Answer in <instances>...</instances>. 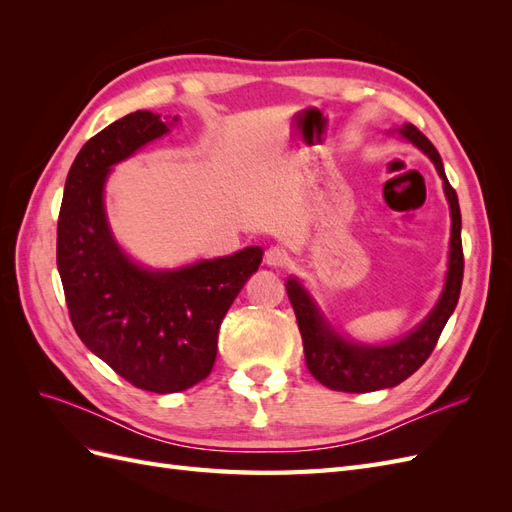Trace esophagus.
I'll return each mask as SVG.
<instances>
[{
    "mask_svg": "<svg viewBox=\"0 0 512 512\" xmlns=\"http://www.w3.org/2000/svg\"><path fill=\"white\" fill-rule=\"evenodd\" d=\"M265 262L269 267H275V269H282L288 265V252L284 250V247L280 245H273L269 247V250L265 252Z\"/></svg>",
    "mask_w": 512,
    "mask_h": 512,
    "instance_id": "1",
    "label": "esophagus"
}]
</instances>
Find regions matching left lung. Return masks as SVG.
<instances>
[{
	"mask_svg": "<svg viewBox=\"0 0 512 512\" xmlns=\"http://www.w3.org/2000/svg\"><path fill=\"white\" fill-rule=\"evenodd\" d=\"M397 132L425 153L433 166H436L444 183V194L448 205H451L453 220L446 282L440 301L412 333L386 346H363L339 335L324 320L318 305L309 297V292L301 286V282L294 280V277H288L286 292L292 303L294 316H297L299 322L307 369L320 384L329 386L333 391L371 393L380 389H391V386H397L399 382L410 378L429 359V354L438 344L444 324L455 312L459 301L463 280V247L457 192L448 183L440 153L431 145L429 138L416 126H412V123H404V126L397 128Z\"/></svg>",
	"mask_w": 512,
	"mask_h": 512,
	"instance_id": "8db88e82",
	"label": "left lung"
}]
</instances>
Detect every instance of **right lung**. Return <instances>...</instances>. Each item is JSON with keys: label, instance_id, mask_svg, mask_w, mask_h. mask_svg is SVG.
<instances>
[{"label": "right lung", "instance_id": "right-lung-1", "mask_svg": "<svg viewBox=\"0 0 512 512\" xmlns=\"http://www.w3.org/2000/svg\"><path fill=\"white\" fill-rule=\"evenodd\" d=\"M173 121L136 111L89 138L70 166L57 222V269L76 335L136 389L160 395L211 374L220 324L262 262L260 247H245L151 271L121 252L104 213L106 177Z\"/></svg>", "mask_w": 512, "mask_h": 512}]
</instances>
